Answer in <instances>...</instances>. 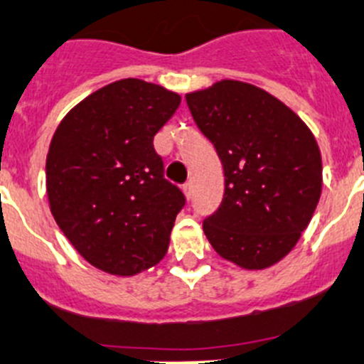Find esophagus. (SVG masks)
I'll return each instance as SVG.
<instances>
[{
    "label": "esophagus",
    "mask_w": 364,
    "mask_h": 364,
    "mask_svg": "<svg viewBox=\"0 0 364 364\" xmlns=\"http://www.w3.org/2000/svg\"><path fill=\"white\" fill-rule=\"evenodd\" d=\"M184 195H186V198L188 200H191L193 198V184L191 182H188V184H184Z\"/></svg>",
    "instance_id": "1"
}]
</instances>
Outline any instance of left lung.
Returning a JSON list of instances; mask_svg holds the SVG:
<instances>
[{"instance_id": "left-lung-1", "label": "left lung", "mask_w": 364, "mask_h": 364, "mask_svg": "<svg viewBox=\"0 0 364 364\" xmlns=\"http://www.w3.org/2000/svg\"><path fill=\"white\" fill-rule=\"evenodd\" d=\"M225 175L220 208L204 232L222 258L258 271L292 251L321 196L323 166L309 126L265 90L215 82L186 95Z\"/></svg>"}]
</instances>
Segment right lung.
Wrapping results in <instances>:
<instances>
[{"mask_svg": "<svg viewBox=\"0 0 364 364\" xmlns=\"http://www.w3.org/2000/svg\"><path fill=\"white\" fill-rule=\"evenodd\" d=\"M180 95L141 79H121L73 106L46 155L50 211L93 267L133 276L156 265L186 196L164 178L153 136Z\"/></svg>", "mask_w": 364, "mask_h": 364, "instance_id": "right-lung-1", "label": "right lung"}]
</instances>
